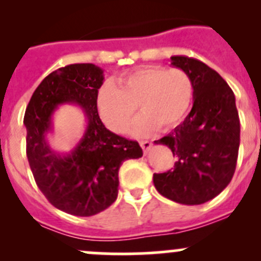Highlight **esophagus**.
<instances>
[{
	"instance_id": "34e87169",
	"label": "esophagus",
	"mask_w": 261,
	"mask_h": 261,
	"mask_svg": "<svg viewBox=\"0 0 261 261\" xmlns=\"http://www.w3.org/2000/svg\"><path fill=\"white\" fill-rule=\"evenodd\" d=\"M140 146L143 147L144 154H147V151H149L150 147L152 146V144L150 143V141H147V140H145V141H140Z\"/></svg>"
}]
</instances>
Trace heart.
<instances>
[{"instance_id": "b5f03b06", "label": "heart", "mask_w": 261, "mask_h": 261, "mask_svg": "<svg viewBox=\"0 0 261 261\" xmlns=\"http://www.w3.org/2000/svg\"><path fill=\"white\" fill-rule=\"evenodd\" d=\"M193 87L179 68L147 65L107 84L97 96V112L109 130L121 134L133 121L138 105L141 115L131 133L145 136L158 128L170 130L189 111Z\"/></svg>"}]
</instances>
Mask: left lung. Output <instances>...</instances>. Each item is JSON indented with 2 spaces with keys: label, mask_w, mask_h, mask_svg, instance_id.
<instances>
[{
  "label": "left lung",
  "mask_w": 261,
  "mask_h": 261,
  "mask_svg": "<svg viewBox=\"0 0 261 261\" xmlns=\"http://www.w3.org/2000/svg\"><path fill=\"white\" fill-rule=\"evenodd\" d=\"M170 60L191 78L193 107L174 131L155 141L167 145L178 159L174 169L154 174L152 180L162 196L194 206L215 198L232 179L240 120L235 94L216 70L183 55Z\"/></svg>",
  "instance_id": "1"
}]
</instances>
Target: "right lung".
Masks as SVG:
<instances>
[{
  "label": "right lung",
  "mask_w": 261,
  "mask_h": 261,
  "mask_svg": "<svg viewBox=\"0 0 261 261\" xmlns=\"http://www.w3.org/2000/svg\"><path fill=\"white\" fill-rule=\"evenodd\" d=\"M103 70L94 64H70L50 73L31 96L25 111L26 155L39 189L60 211L93 216L111 206L118 193V169L143 156L138 141L105 127L97 112ZM77 104L85 112L84 136L70 152L51 149L46 135L60 104Z\"/></svg>",
  "instance_id": "1"
}]
</instances>
